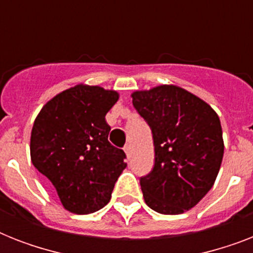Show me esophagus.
Instances as JSON below:
<instances>
[{"label": "esophagus", "instance_id": "1", "mask_svg": "<svg viewBox=\"0 0 253 253\" xmlns=\"http://www.w3.org/2000/svg\"><path fill=\"white\" fill-rule=\"evenodd\" d=\"M123 150H125V152H126L127 159H130V155H131V146H130V144H126Z\"/></svg>", "mask_w": 253, "mask_h": 253}]
</instances>
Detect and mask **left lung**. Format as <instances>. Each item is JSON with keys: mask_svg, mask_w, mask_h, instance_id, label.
Returning <instances> with one entry per match:
<instances>
[{"mask_svg": "<svg viewBox=\"0 0 253 253\" xmlns=\"http://www.w3.org/2000/svg\"><path fill=\"white\" fill-rule=\"evenodd\" d=\"M154 138L155 166L140 177L152 210L174 215L194 208L214 185L223 159L219 117L210 105L176 85L131 94Z\"/></svg>", "mask_w": 253, "mask_h": 253, "instance_id": "left-lung-1", "label": "left lung"}]
</instances>
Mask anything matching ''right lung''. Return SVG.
<instances>
[{
	"instance_id": "add662e5",
	"label": "right lung",
	"mask_w": 253,
	"mask_h": 253,
	"mask_svg": "<svg viewBox=\"0 0 253 253\" xmlns=\"http://www.w3.org/2000/svg\"><path fill=\"white\" fill-rule=\"evenodd\" d=\"M118 98L114 90L76 85L49 99L34 122L31 162L68 211L90 214L106 206L127 167L126 154L107 139L105 115Z\"/></svg>"
}]
</instances>
